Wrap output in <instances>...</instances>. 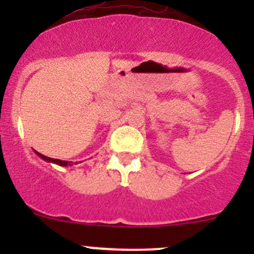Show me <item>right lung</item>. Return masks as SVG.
Here are the masks:
<instances>
[{"instance_id": "right-lung-1", "label": "right lung", "mask_w": 254, "mask_h": 254, "mask_svg": "<svg viewBox=\"0 0 254 254\" xmlns=\"http://www.w3.org/2000/svg\"><path fill=\"white\" fill-rule=\"evenodd\" d=\"M35 153H37L38 156H39L42 160L47 161V162H50V163H55V165H59V166H63V167H67V166H72L73 162H71V161H63V160H58V158H51V157H48V156H44L42 155V153L37 152V151H34Z\"/></svg>"}]
</instances>
